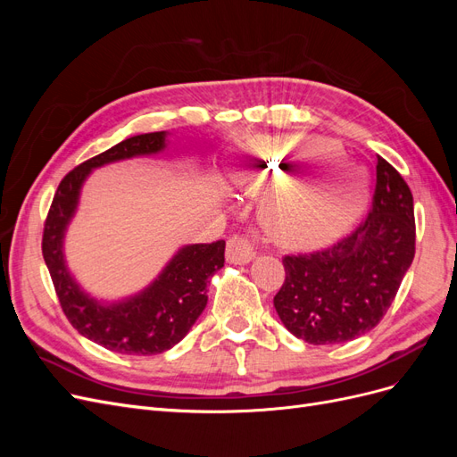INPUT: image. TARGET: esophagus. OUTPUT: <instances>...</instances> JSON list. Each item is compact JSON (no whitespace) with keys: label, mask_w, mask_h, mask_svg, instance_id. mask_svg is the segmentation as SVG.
Returning <instances> with one entry per match:
<instances>
[{"label":"esophagus","mask_w":457,"mask_h":457,"mask_svg":"<svg viewBox=\"0 0 457 457\" xmlns=\"http://www.w3.org/2000/svg\"><path fill=\"white\" fill-rule=\"evenodd\" d=\"M257 253V245L252 238L242 237V234H234L227 242V261L232 265H245L250 262Z\"/></svg>","instance_id":"esophagus-1"}]
</instances>
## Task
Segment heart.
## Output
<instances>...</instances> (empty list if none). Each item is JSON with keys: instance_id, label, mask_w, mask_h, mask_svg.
Wrapping results in <instances>:
<instances>
[{"instance_id": "heart-1", "label": "heart", "mask_w": 457, "mask_h": 457, "mask_svg": "<svg viewBox=\"0 0 457 457\" xmlns=\"http://www.w3.org/2000/svg\"><path fill=\"white\" fill-rule=\"evenodd\" d=\"M339 146L326 139H262L255 143L259 171L255 181L278 183L262 205V223L284 245L316 247L337 238L362 213L368 185L353 165L334 173L312 170L297 177L289 171L303 163L336 158ZM341 178V182H331Z\"/></svg>"}]
</instances>
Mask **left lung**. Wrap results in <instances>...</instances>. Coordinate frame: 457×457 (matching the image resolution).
I'll use <instances>...</instances> for the list:
<instances>
[{
    "mask_svg": "<svg viewBox=\"0 0 457 457\" xmlns=\"http://www.w3.org/2000/svg\"><path fill=\"white\" fill-rule=\"evenodd\" d=\"M368 217L334 245L282 259L286 280L274 295L282 324L311 345L353 341L376 328L416 255L413 196L378 156Z\"/></svg>",
    "mask_w": 457,
    "mask_h": 457,
    "instance_id": "8db88e82",
    "label": "left lung"
}]
</instances>
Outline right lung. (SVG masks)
Instances as JSON below:
<instances>
[{
    "label": "right lung",
    "instance_id": "add662e5",
    "mask_svg": "<svg viewBox=\"0 0 457 457\" xmlns=\"http://www.w3.org/2000/svg\"><path fill=\"white\" fill-rule=\"evenodd\" d=\"M165 135H135L79 163L54 192L44 225L41 253L68 322L84 337L120 354H158L181 341L207 305V282L225 265V240L185 245L143 292L112 305L89 297L66 269L64 232L89 173L104 163L158 154L165 148Z\"/></svg>",
    "mask_w": 457,
    "mask_h": 457
}]
</instances>
